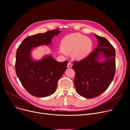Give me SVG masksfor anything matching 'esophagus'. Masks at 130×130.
<instances>
[{"label": "esophagus", "instance_id": "1", "mask_svg": "<svg viewBox=\"0 0 130 130\" xmlns=\"http://www.w3.org/2000/svg\"><path fill=\"white\" fill-rule=\"evenodd\" d=\"M72 67V64L71 63V62L68 63V64H67V67H68V68H71Z\"/></svg>", "mask_w": 130, "mask_h": 130}]
</instances>
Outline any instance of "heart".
I'll use <instances>...</instances> for the list:
<instances>
[{
    "label": "heart",
    "mask_w": 130,
    "mask_h": 130,
    "mask_svg": "<svg viewBox=\"0 0 130 130\" xmlns=\"http://www.w3.org/2000/svg\"><path fill=\"white\" fill-rule=\"evenodd\" d=\"M61 49L59 53L66 55L71 52L72 58L75 60H81L90 53L93 43L91 39L79 33H73L64 37L61 42Z\"/></svg>",
    "instance_id": "b5f03b06"
}]
</instances>
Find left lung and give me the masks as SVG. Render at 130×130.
Segmentation results:
<instances>
[{"mask_svg": "<svg viewBox=\"0 0 130 130\" xmlns=\"http://www.w3.org/2000/svg\"><path fill=\"white\" fill-rule=\"evenodd\" d=\"M94 35L98 46L84 59L74 62V84L77 93L92 99L103 93L114 78L115 72V51L104 37Z\"/></svg>", "mask_w": 130, "mask_h": 130, "instance_id": "1", "label": "left lung"}]
</instances>
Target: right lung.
Masks as SVG:
<instances>
[{
  "mask_svg": "<svg viewBox=\"0 0 130 130\" xmlns=\"http://www.w3.org/2000/svg\"><path fill=\"white\" fill-rule=\"evenodd\" d=\"M60 32L56 29L27 37L18 48L15 64L17 76L26 91L34 96L44 98L53 94L58 79L66 70L67 61L58 62L51 54L39 60L31 56L34 48L52 45V38Z\"/></svg>",
  "mask_w": 130,
  "mask_h": 130,
  "instance_id": "obj_1",
  "label": "right lung"
}]
</instances>
